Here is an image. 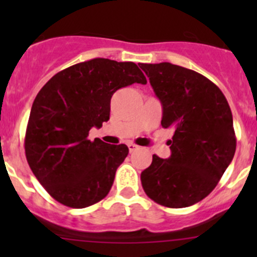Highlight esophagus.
Instances as JSON below:
<instances>
[{
  "label": "esophagus",
  "mask_w": 257,
  "mask_h": 257,
  "mask_svg": "<svg viewBox=\"0 0 257 257\" xmlns=\"http://www.w3.org/2000/svg\"><path fill=\"white\" fill-rule=\"evenodd\" d=\"M128 148H129V152H131V153L137 152V150L139 149L138 145H136V144H133V143H129V144H128Z\"/></svg>",
  "instance_id": "esophagus-1"
}]
</instances>
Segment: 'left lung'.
Segmentation results:
<instances>
[{
  "mask_svg": "<svg viewBox=\"0 0 257 257\" xmlns=\"http://www.w3.org/2000/svg\"><path fill=\"white\" fill-rule=\"evenodd\" d=\"M162 103L163 128L174 131L168 159L153 155L141 180L148 196L167 208L203 200L219 183L236 149L232 114L217 85L177 64H139Z\"/></svg>",
  "mask_w": 257,
  "mask_h": 257,
  "instance_id": "1",
  "label": "left lung"
}]
</instances>
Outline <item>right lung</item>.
Listing matches in <instances>:
<instances>
[{
    "mask_svg": "<svg viewBox=\"0 0 257 257\" xmlns=\"http://www.w3.org/2000/svg\"><path fill=\"white\" fill-rule=\"evenodd\" d=\"M133 83L147 84L136 63L94 58L58 72L38 92L26 131V158L58 203L82 209L109 193L129 149L90 142L88 134L109 119L114 92Z\"/></svg>",
    "mask_w": 257,
    "mask_h": 257,
    "instance_id": "obj_1",
    "label": "right lung"
}]
</instances>
